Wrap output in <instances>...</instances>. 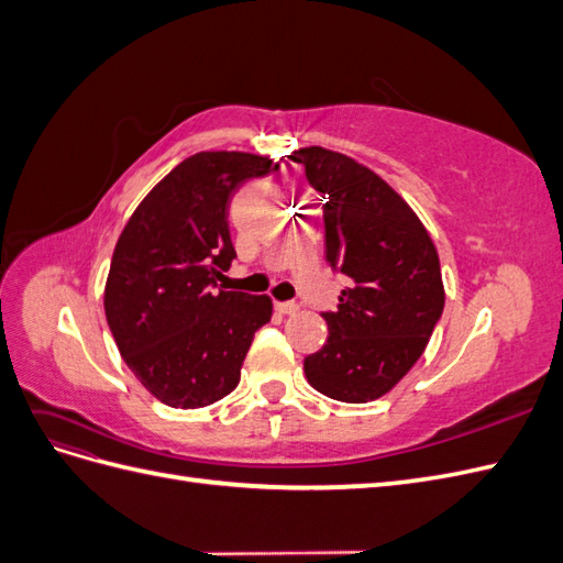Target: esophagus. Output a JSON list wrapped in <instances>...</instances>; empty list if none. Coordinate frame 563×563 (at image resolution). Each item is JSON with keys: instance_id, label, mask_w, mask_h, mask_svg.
Here are the masks:
<instances>
[{"instance_id": "1", "label": "esophagus", "mask_w": 563, "mask_h": 563, "mask_svg": "<svg viewBox=\"0 0 563 563\" xmlns=\"http://www.w3.org/2000/svg\"><path fill=\"white\" fill-rule=\"evenodd\" d=\"M275 310H277L279 314H298L300 305L294 302V300H284V302H275Z\"/></svg>"}]
</instances>
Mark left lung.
<instances>
[{
	"label": "left lung",
	"instance_id": "1",
	"mask_svg": "<svg viewBox=\"0 0 563 563\" xmlns=\"http://www.w3.org/2000/svg\"><path fill=\"white\" fill-rule=\"evenodd\" d=\"M291 162L321 195L327 261L350 286L327 345L305 356L310 385L335 401L366 404L395 387L428 347L444 312L439 255L411 207L354 159L302 147Z\"/></svg>",
	"mask_w": 563,
	"mask_h": 563
}]
</instances>
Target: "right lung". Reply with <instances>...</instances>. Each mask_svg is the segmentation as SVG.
<instances>
[{"label": "right lung", "mask_w": 563, "mask_h": 563, "mask_svg": "<svg viewBox=\"0 0 563 563\" xmlns=\"http://www.w3.org/2000/svg\"><path fill=\"white\" fill-rule=\"evenodd\" d=\"M272 172L249 152H199L152 187L119 236L106 317L126 366L166 406L201 408L230 395L272 317L267 296L216 291L236 258L230 199Z\"/></svg>", "instance_id": "right-lung-1"}]
</instances>
